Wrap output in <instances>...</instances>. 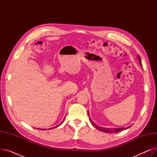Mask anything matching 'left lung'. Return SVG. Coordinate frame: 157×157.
<instances>
[{
  "label": "left lung",
  "instance_id": "obj_1",
  "mask_svg": "<svg viewBox=\"0 0 157 157\" xmlns=\"http://www.w3.org/2000/svg\"><path fill=\"white\" fill-rule=\"evenodd\" d=\"M137 59L139 61V63H140V65H141L142 66V63H141V59H140V57L139 55H137ZM88 117H89V118H90V121H91L92 124L93 125V126L94 127H95L97 129L99 130L100 131H102V132H106V133H117V132H120L121 130H125L128 127H124V128H105V127H99L95 123L90 119V116H89V112H88Z\"/></svg>",
  "mask_w": 157,
  "mask_h": 157
}]
</instances>
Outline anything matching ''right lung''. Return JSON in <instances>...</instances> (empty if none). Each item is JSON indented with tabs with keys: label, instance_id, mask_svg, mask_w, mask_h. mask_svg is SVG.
<instances>
[{
	"label": "right lung",
	"instance_id": "1",
	"mask_svg": "<svg viewBox=\"0 0 157 157\" xmlns=\"http://www.w3.org/2000/svg\"><path fill=\"white\" fill-rule=\"evenodd\" d=\"M64 119H65V118H64ZM63 121H62V122H63ZM61 123H60V124H61ZM60 124H59V125H57V126H56V127H53V128H50V129H52V128H56V127H59V125H60ZM37 129H40V130H46V129H41V128H37Z\"/></svg>",
	"mask_w": 157,
	"mask_h": 157
}]
</instances>
